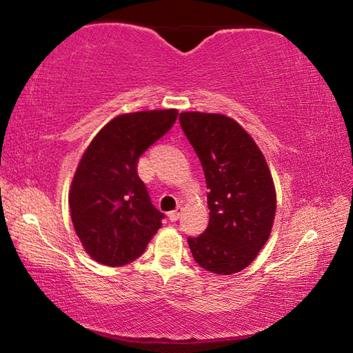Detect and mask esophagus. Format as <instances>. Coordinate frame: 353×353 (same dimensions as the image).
<instances>
[{"mask_svg": "<svg viewBox=\"0 0 353 353\" xmlns=\"http://www.w3.org/2000/svg\"><path fill=\"white\" fill-rule=\"evenodd\" d=\"M179 216H181V208H176V210H172L168 213V218L171 223H174V221L179 219Z\"/></svg>", "mask_w": 353, "mask_h": 353, "instance_id": "34e87169", "label": "esophagus"}]
</instances>
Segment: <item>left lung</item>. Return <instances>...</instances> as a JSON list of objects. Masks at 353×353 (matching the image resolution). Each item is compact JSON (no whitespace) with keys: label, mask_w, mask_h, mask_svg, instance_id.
Instances as JSON below:
<instances>
[{"label":"left lung","mask_w":353,"mask_h":353,"mask_svg":"<svg viewBox=\"0 0 353 353\" xmlns=\"http://www.w3.org/2000/svg\"><path fill=\"white\" fill-rule=\"evenodd\" d=\"M183 134L205 174L210 221L204 234L190 236L194 261L214 274L249 266L270 238L276 190L259 146L240 124L219 113L183 112Z\"/></svg>","instance_id":"left-lung-1"}]
</instances>
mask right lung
Returning a JSON list of instances; mask_svg holds the SVG:
<instances>
[{
	"label": "right lung",
	"instance_id": "right-lung-1",
	"mask_svg": "<svg viewBox=\"0 0 353 353\" xmlns=\"http://www.w3.org/2000/svg\"><path fill=\"white\" fill-rule=\"evenodd\" d=\"M177 110H149L113 118L83 152L70 190L74 230L87 254L123 266L145 252L165 214L152 205L137 160L168 132Z\"/></svg>",
	"mask_w": 353,
	"mask_h": 353
}]
</instances>
